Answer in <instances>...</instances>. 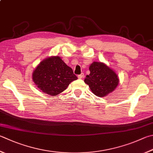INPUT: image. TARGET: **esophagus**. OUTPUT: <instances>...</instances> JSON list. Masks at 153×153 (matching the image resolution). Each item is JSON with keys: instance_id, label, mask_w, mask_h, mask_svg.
Segmentation results:
<instances>
[{"instance_id": "esophagus-1", "label": "esophagus", "mask_w": 153, "mask_h": 153, "mask_svg": "<svg viewBox=\"0 0 153 153\" xmlns=\"http://www.w3.org/2000/svg\"><path fill=\"white\" fill-rule=\"evenodd\" d=\"M84 76H85L84 73H81L80 74H79V76H78V78H79V79H82V78L84 77Z\"/></svg>"}]
</instances>
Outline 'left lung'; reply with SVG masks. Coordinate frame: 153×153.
Returning <instances> with one entry per match:
<instances>
[{"label": "left lung", "instance_id": "1", "mask_svg": "<svg viewBox=\"0 0 153 153\" xmlns=\"http://www.w3.org/2000/svg\"><path fill=\"white\" fill-rule=\"evenodd\" d=\"M89 70L91 73L86 75L85 82L97 97H105L113 91L119 84L117 74L102 62H93Z\"/></svg>", "mask_w": 153, "mask_h": 153}]
</instances>
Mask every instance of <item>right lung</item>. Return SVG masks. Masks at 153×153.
Here are the masks:
<instances>
[{"mask_svg": "<svg viewBox=\"0 0 153 153\" xmlns=\"http://www.w3.org/2000/svg\"><path fill=\"white\" fill-rule=\"evenodd\" d=\"M33 79L40 90L55 96L64 91L77 76L73 69L59 56H51L42 61L33 72Z\"/></svg>", "mask_w": 153, "mask_h": 153, "instance_id": "add662e5", "label": "right lung"}]
</instances>
